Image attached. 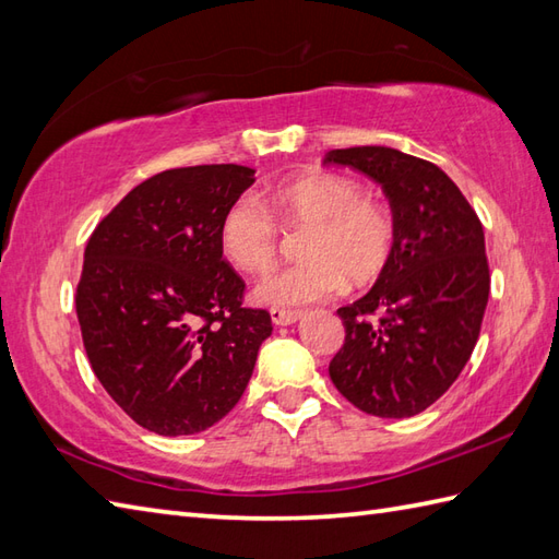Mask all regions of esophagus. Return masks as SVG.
Instances as JSON below:
<instances>
[{"instance_id":"esophagus-1","label":"esophagus","mask_w":559,"mask_h":559,"mask_svg":"<svg viewBox=\"0 0 559 559\" xmlns=\"http://www.w3.org/2000/svg\"><path fill=\"white\" fill-rule=\"evenodd\" d=\"M302 317L300 310H286V307H271V322L276 326L295 324Z\"/></svg>"}]
</instances>
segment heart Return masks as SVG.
Listing matches in <instances>:
<instances>
[{"label": "heart", "instance_id": "1", "mask_svg": "<svg viewBox=\"0 0 559 559\" xmlns=\"http://www.w3.org/2000/svg\"><path fill=\"white\" fill-rule=\"evenodd\" d=\"M240 197L223 211L218 245L225 259L249 273L271 269L281 249V228H307L300 252L305 261L283 266L257 286L266 305H305L331 298L346 278L353 286L372 283L394 252V221L365 199L362 187L336 173H307L264 194Z\"/></svg>", "mask_w": 559, "mask_h": 559}]
</instances>
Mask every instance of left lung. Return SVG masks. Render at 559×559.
Returning a JSON list of instances; mask_svg holds the SVG:
<instances>
[{
	"instance_id": "1",
	"label": "left lung",
	"mask_w": 559,
	"mask_h": 559,
	"mask_svg": "<svg viewBox=\"0 0 559 559\" xmlns=\"http://www.w3.org/2000/svg\"><path fill=\"white\" fill-rule=\"evenodd\" d=\"M382 185L394 213V252L372 290L338 307L346 329L329 377L355 408L411 418L466 367L490 295L480 218L435 163L386 146L329 151Z\"/></svg>"
}]
</instances>
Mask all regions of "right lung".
I'll use <instances>...</instances> for the list:
<instances>
[{
	"instance_id": "add662e5",
	"label": "right lung",
	"mask_w": 559,
	"mask_h": 559,
	"mask_svg": "<svg viewBox=\"0 0 559 559\" xmlns=\"http://www.w3.org/2000/svg\"><path fill=\"white\" fill-rule=\"evenodd\" d=\"M254 182L245 165L148 177L88 237L76 317L93 372L146 430L194 435L245 394L271 314L245 307L223 259V211Z\"/></svg>"
}]
</instances>
